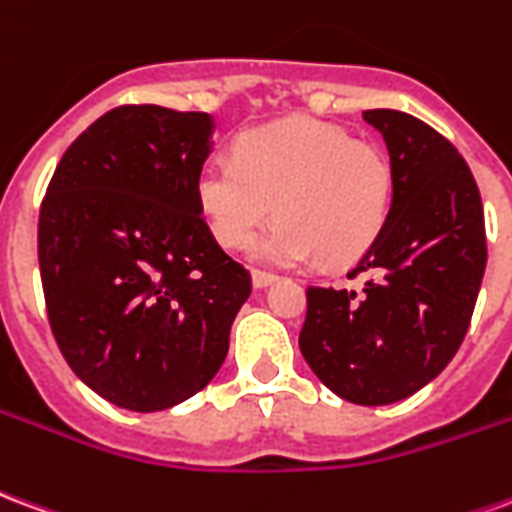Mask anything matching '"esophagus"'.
Returning <instances> with one entry per match:
<instances>
[{
    "mask_svg": "<svg viewBox=\"0 0 512 512\" xmlns=\"http://www.w3.org/2000/svg\"><path fill=\"white\" fill-rule=\"evenodd\" d=\"M277 279V274H271V271H260V268L252 271V285H255V288H268V285H274Z\"/></svg>",
    "mask_w": 512,
    "mask_h": 512,
    "instance_id": "1",
    "label": "esophagus"
}]
</instances>
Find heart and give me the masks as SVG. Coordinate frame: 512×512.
Here are the masks:
<instances>
[{
    "instance_id": "heart-1",
    "label": "heart",
    "mask_w": 512,
    "mask_h": 512,
    "mask_svg": "<svg viewBox=\"0 0 512 512\" xmlns=\"http://www.w3.org/2000/svg\"><path fill=\"white\" fill-rule=\"evenodd\" d=\"M235 161L211 158L197 175V202L216 241L241 249L268 222L257 255L329 266L354 263L384 230L395 172L384 150L345 128L293 117L246 128L233 142Z\"/></svg>"
}]
</instances>
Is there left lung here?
Segmentation results:
<instances>
[{
  "label": "left lung",
  "instance_id": "left-lung-1",
  "mask_svg": "<svg viewBox=\"0 0 512 512\" xmlns=\"http://www.w3.org/2000/svg\"><path fill=\"white\" fill-rule=\"evenodd\" d=\"M389 147L395 197L384 230L348 277L362 290L307 285L299 348L343 400L386 406L433 381L461 348L488 246L480 189L447 136L419 117L367 109Z\"/></svg>",
  "mask_w": 512,
  "mask_h": 512
}]
</instances>
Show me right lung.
Wrapping results in <instances>:
<instances>
[{"label":"right lung","mask_w":512,"mask_h":512,"mask_svg":"<svg viewBox=\"0 0 512 512\" xmlns=\"http://www.w3.org/2000/svg\"><path fill=\"white\" fill-rule=\"evenodd\" d=\"M208 136L205 112L117 106L73 139L40 202L51 334L73 373L120 408L197 395L252 293L197 202Z\"/></svg>","instance_id":"1"}]
</instances>
